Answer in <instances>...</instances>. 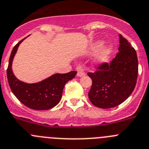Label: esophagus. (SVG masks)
<instances>
[{
    "label": "esophagus",
    "instance_id": "obj_1",
    "mask_svg": "<svg viewBox=\"0 0 149 149\" xmlns=\"http://www.w3.org/2000/svg\"><path fill=\"white\" fill-rule=\"evenodd\" d=\"M78 69H79V71H78V73H77V76H84V75H85V73H84V72H83L82 70H81L79 68H78Z\"/></svg>",
    "mask_w": 149,
    "mask_h": 149
}]
</instances>
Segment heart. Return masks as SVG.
Instances as JSON below:
<instances>
[{"mask_svg":"<svg viewBox=\"0 0 149 149\" xmlns=\"http://www.w3.org/2000/svg\"><path fill=\"white\" fill-rule=\"evenodd\" d=\"M102 45V42L101 41H98V42L94 43L92 47H91V53H96L99 49L101 48ZM111 46H106L102 48L100 50V52L98 53L97 56H96V60L98 62L100 63H104L108 60L109 55L111 53Z\"/></svg>","mask_w":149,"mask_h":149,"instance_id":"b5f03b06","label":"heart"}]
</instances>
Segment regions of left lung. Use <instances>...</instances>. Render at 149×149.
Returning a JSON list of instances; mask_svg holds the SVG:
<instances>
[{"label":"left lung","mask_w":149,"mask_h":149,"mask_svg":"<svg viewBox=\"0 0 149 149\" xmlns=\"http://www.w3.org/2000/svg\"><path fill=\"white\" fill-rule=\"evenodd\" d=\"M93 73H88L92 79L88 93L91 103L100 108L116 107L131 94L136 86L138 60L136 50L120 34L119 53L110 64L104 62Z\"/></svg>","instance_id":"8db88e82"}]
</instances>
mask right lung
Wrapping results in <instances>:
<instances>
[{
  "mask_svg": "<svg viewBox=\"0 0 149 149\" xmlns=\"http://www.w3.org/2000/svg\"><path fill=\"white\" fill-rule=\"evenodd\" d=\"M25 38L14 47L9 57L6 70L9 85L16 98L28 108L38 111L50 109L59 102L65 84L73 79L77 72L56 73L34 84H27L18 80L13 73L12 63L18 46Z\"/></svg>",
  "mask_w": 149,
  "mask_h": 149,
  "instance_id": "1",
  "label": "right lung"
}]
</instances>
